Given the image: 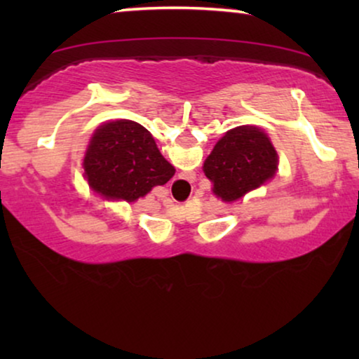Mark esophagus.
<instances>
[{"instance_id":"esophagus-1","label":"esophagus","mask_w":359,"mask_h":359,"mask_svg":"<svg viewBox=\"0 0 359 359\" xmlns=\"http://www.w3.org/2000/svg\"><path fill=\"white\" fill-rule=\"evenodd\" d=\"M176 183L180 184V189H181V191H184V189H186V186H188V181H186V178H181V180H178V181H176Z\"/></svg>"}]
</instances>
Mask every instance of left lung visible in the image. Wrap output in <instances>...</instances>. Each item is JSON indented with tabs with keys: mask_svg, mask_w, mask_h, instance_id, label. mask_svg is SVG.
Returning <instances> with one entry per match:
<instances>
[{
	"mask_svg": "<svg viewBox=\"0 0 359 359\" xmlns=\"http://www.w3.org/2000/svg\"><path fill=\"white\" fill-rule=\"evenodd\" d=\"M203 170L212 181V193L224 203H235L276 175L278 154L262 129L240 126L225 132Z\"/></svg>",
	"mask_w": 359,
	"mask_h": 359,
	"instance_id": "1",
	"label": "left lung"
}]
</instances>
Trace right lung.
I'll return each mask as SVG.
<instances>
[{"instance_id": "1", "label": "right lung", "mask_w": 359, "mask_h": 359, "mask_svg": "<svg viewBox=\"0 0 359 359\" xmlns=\"http://www.w3.org/2000/svg\"><path fill=\"white\" fill-rule=\"evenodd\" d=\"M91 189L109 201L134 203L173 178L175 168L160 154L154 137L134 121H112L93 134L85 160Z\"/></svg>"}]
</instances>
